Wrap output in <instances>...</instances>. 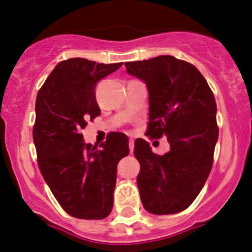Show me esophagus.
<instances>
[{
  "label": "esophagus",
  "mask_w": 252,
  "mask_h": 252,
  "mask_svg": "<svg viewBox=\"0 0 252 252\" xmlns=\"http://www.w3.org/2000/svg\"><path fill=\"white\" fill-rule=\"evenodd\" d=\"M128 147H129V151H131V153H133V151H134V141H133L132 139H129Z\"/></svg>",
  "instance_id": "34e87169"
}]
</instances>
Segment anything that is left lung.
Here are the masks:
<instances>
[{"instance_id": "8db88e82", "label": "left lung", "mask_w": 252, "mask_h": 252, "mask_svg": "<svg viewBox=\"0 0 252 252\" xmlns=\"http://www.w3.org/2000/svg\"><path fill=\"white\" fill-rule=\"evenodd\" d=\"M125 66L149 90L146 134L151 139L167 137L170 143V151L158 156L146 140L134 141L141 203L150 214H178L196 199L211 172L218 140L215 95L193 64L174 56Z\"/></svg>"}]
</instances>
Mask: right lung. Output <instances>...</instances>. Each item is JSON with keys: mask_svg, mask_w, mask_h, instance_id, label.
I'll list each match as a JSON object with an SVG mask.
<instances>
[{"mask_svg": "<svg viewBox=\"0 0 252 252\" xmlns=\"http://www.w3.org/2000/svg\"><path fill=\"white\" fill-rule=\"evenodd\" d=\"M119 63L73 58L61 61L38 91L32 140L43 179L61 208L80 220H103L113 208L117 165L128 156V139L113 133L97 149L81 129L100 115L97 81Z\"/></svg>", "mask_w": 252, "mask_h": 252, "instance_id": "1", "label": "right lung"}]
</instances>
